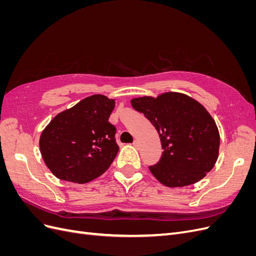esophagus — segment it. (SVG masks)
Segmentation results:
<instances>
[{
	"label": "esophagus",
	"instance_id": "34e87169",
	"mask_svg": "<svg viewBox=\"0 0 256 256\" xmlns=\"http://www.w3.org/2000/svg\"><path fill=\"white\" fill-rule=\"evenodd\" d=\"M134 147H136V148H138V146H140V142H138V140H134Z\"/></svg>",
	"mask_w": 256,
	"mask_h": 256
}]
</instances>
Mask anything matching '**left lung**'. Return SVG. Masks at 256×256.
Listing matches in <instances>:
<instances>
[{"instance_id":"8db88e82","label":"left lung","mask_w":256,"mask_h":256,"mask_svg":"<svg viewBox=\"0 0 256 256\" xmlns=\"http://www.w3.org/2000/svg\"><path fill=\"white\" fill-rule=\"evenodd\" d=\"M159 134L162 156L150 171L166 187L196 184L214 166L220 134L214 120L196 99L176 92L131 99Z\"/></svg>"}]
</instances>
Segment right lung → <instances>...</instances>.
<instances>
[{
  "instance_id": "obj_1",
  "label": "right lung",
  "mask_w": 256,
  "mask_h": 256,
  "mask_svg": "<svg viewBox=\"0 0 256 256\" xmlns=\"http://www.w3.org/2000/svg\"><path fill=\"white\" fill-rule=\"evenodd\" d=\"M115 100L92 95L58 113L46 127L40 147L46 166L60 180L85 184L115 159L116 128L109 122Z\"/></svg>"
}]
</instances>
